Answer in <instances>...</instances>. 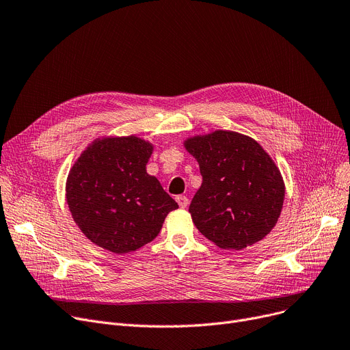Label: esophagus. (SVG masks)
Returning <instances> with one entry per match:
<instances>
[{"mask_svg":"<svg viewBox=\"0 0 350 350\" xmlns=\"http://www.w3.org/2000/svg\"><path fill=\"white\" fill-rule=\"evenodd\" d=\"M176 201H177L178 206H180L181 208H186V207L189 206V198H187L186 196H177V197H176Z\"/></svg>","mask_w":350,"mask_h":350,"instance_id":"esophagus-1","label":"esophagus"}]
</instances>
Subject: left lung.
Instances as JSON below:
<instances>
[{
  "instance_id": "8db88e82",
  "label": "left lung",
  "mask_w": 350,
  "mask_h": 350,
  "mask_svg": "<svg viewBox=\"0 0 350 350\" xmlns=\"http://www.w3.org/2000/svg\"><path fill=\"white\" fill-rule=\"evenodd\" d=\"M183 146L203 176L189 208L197 230L230 251L264 240L277 226L285 200L282 174L264 147L247 135L219 129L190 136Z\"/></svg>"
}]
</instances>
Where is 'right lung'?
I'll return each instance as SVG.
<instances>
[{
  "label": "right lung",
  "mask_w": 350,
  "mask_h": 350,
  "mask_svg": "<svg viewBox=\"0 0 350 350\" xmlns=\"http://www.w3.org/2000/svg\"><path fill=\"white\" fill-rule=\"evenodd\" d=\"M154 146L136 135L90 142L66 177L73 221L95 245L127 254L153 241L178 204L146 170Z\"/></svg>",
  "instance_id": "obj_1"
}]
</instances>
